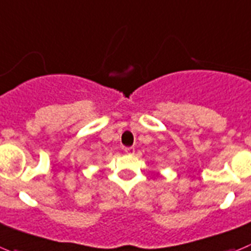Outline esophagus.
I'll return each mask as SVG.
<instances>
[{"instance_id":"esophagus-1","label":"esophagus","mask_w":251,"mask_h":251,"mask_svg":"<svg viewBox=\"0 0 251 251\" xmlns=\"http://www.w3.org/2000/svg\"><path fill=\"white\" fill-rule=\"evenodd\" d=\"M125 152L126 155H128V156H132V155L135 153V148H126Z\"/></svg>"}]
</instances>
